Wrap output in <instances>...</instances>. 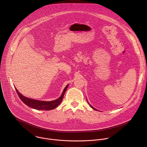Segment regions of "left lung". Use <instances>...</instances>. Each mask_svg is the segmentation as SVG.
<instances>
[{
	"label": "left lung",
	"mask_w": 147,
	"mask_h": 147,
	"mask_svg": "<svg viewBox=\"0 0 147 147\" xmlns=\"http://www.w3.org/2000/svg\"><path fill=\"white\" fill-rule=\"evenodd\" d=\"M90 107H91V108H92V109H94V110H96V111H97V110H96V109H95V108H93V107H92V106H91V105H90Z\"/></svg>",
	"instance_id": "left-lung-1"
}]
</instances>
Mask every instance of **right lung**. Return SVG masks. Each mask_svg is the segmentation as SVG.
Returning a JSON list of instances; mask_svg holds the SVG:
<instances>
[{"instance_id": "add662e5", "label": "right lung", "mask_w": 147, "mask_h": 147, "mask_svg": "<svg viewBox=\"0 0 147 147\" xmlns=\"http://www.w3.org/2000/svg\"><path fill=\"white\" fill-rule=\"evenodd\" d=\"M68 87V85L65 87L64 91H63V93L60 97H59L58 99L53 100V101H49V102H47V101H41V100H37L30 98H28L25 97L24 96L22 95L20 92H18V90L16 88V91L20 98V99L24 102L26 105L28 107L37 109V110H42V111H49L53 109L56 108L61 103V102L63 100V98L64 95L66 92V91Z\"/></svg>"}]
</instances>
